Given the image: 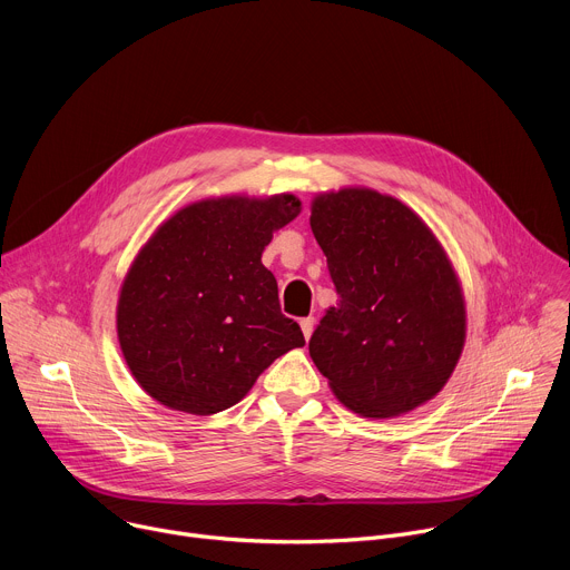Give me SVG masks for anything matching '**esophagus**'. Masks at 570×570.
Returning <instances> with one entry per match:
<instances>
[{"instance_id": "obj_1", "label": "esophagus", "mask_w": 570, "mask_h": 570, "mask_svg": "<svg viewBox=\"0 0 570 570\" xmlns=\"http://www.w3.org/2000/svg\"><path fill=\"white\" fill-rule=\"evenodd\" d=\"M299 327H302L304 338L308 341L311 334H313V327H315V320H313V317H302V320H299Z\"/></svg>"}]
</instances>
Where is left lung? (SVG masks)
<instances>
[{
    "mask_svg": "<svg viewBox=\"0 0 570 570\" xmlns=\"http://www.w3.org/2000/svg\"><path fill=\"white\" fill-rule=\"evenodd\" d=\"M308 223L341 295L308 341L315 367L363 417L420 409L446 385L466 338L442 243L409 205L367 187L317 194Z\"/></svg>",
    "mask_w": 570,
    "mask_h": 570,
    "instance_id": "left-lung-1",
    "label": "left lung"
}]
</instances>
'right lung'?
I'll use <instances>...</instances> for the list:
<instances>
[{
    "mask_svg": "<svg viewBox=\"0 0 570 570\" xmlns=\"http://www.w3.org/2000/svg\"><path fill=\"white\" fill-rule=\"evenodd\" d=\"M299 209L293 194L203 198L150 234L117 302L119 347L146 394L171 411L214 415L275 358L304 347L262 264L273 232Z\"/></svg>",
    "mask_w": 570,
    "mask_h": 570,
    "instance_id": "right-lung-1",
    "label": "right lung"
}]
</instances>
